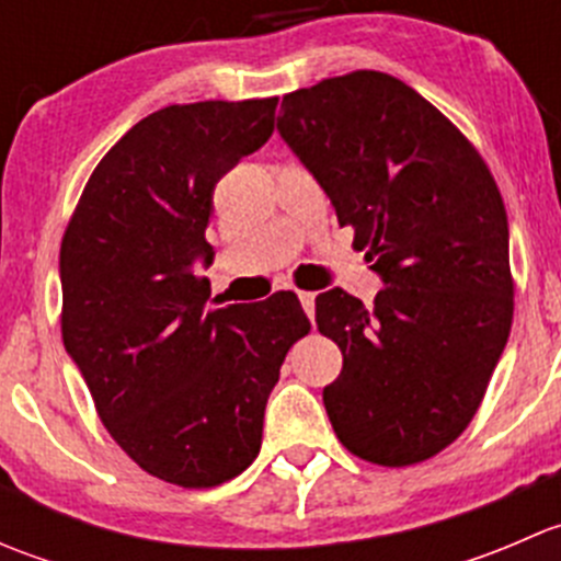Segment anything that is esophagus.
Here are the masks:
<instances>
[{
    "instance_id": "34e87169",
    "label": "esophagus",
    "mask_w": 561,
    "mask_h": 561,
    "mask_svg": "<svg viewBox=\"0 0 561 561\" xmlns=\"http://www.w3.org/2000/svg\"><path fill=\"white\" fill-rule=\"evenodd\" d=\"M298 301H301L304 312L309 317H314V293H298Z\"/></svg>"
}]
</instances>
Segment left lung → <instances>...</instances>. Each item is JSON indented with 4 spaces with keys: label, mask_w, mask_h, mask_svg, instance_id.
I'll return each mask as SVG.
<instances>
[{
    "label": "left lung",
    "mask_w": 561,
    "mask_h": 561,
    "mask_svg": "<svg viewBox=\"0 0 561 561\" xmlns=\"http://www.w3.org/2000/svg\"><path fill=\"white\" fill-rule=\"evenodd\" d=\"M276 129L380 274L375 307L320 293L344 355L322 390L339 443L410 467L469 426L513 322L507 214L483 157L399 78L355 70L282 100Z\"/></svg>",
    "instance_id": "obj_1"
}]
</instances>
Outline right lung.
I'll use <instances>...</instances> for the list:
<instances>
[{
  "label": "right lung",
  "mask_w": 561,
  "mask_h": 561,
  "mask_svg": "<svg viewBox=\"0 0 561 561\" xmlns=\"http://www.w3.org/2000/svg\"><path fill=\"white\" fill-rule=\"evenodd\" d=\"M276 98L168 105L89 175L59 252L61 339L144 472L211 489L260 454L265 401L309 333L296 293L208 309L195 263L217 181L274 133Z\"/></svg>",
  "instance_id": "right-lung-1"
}]
</instances>
